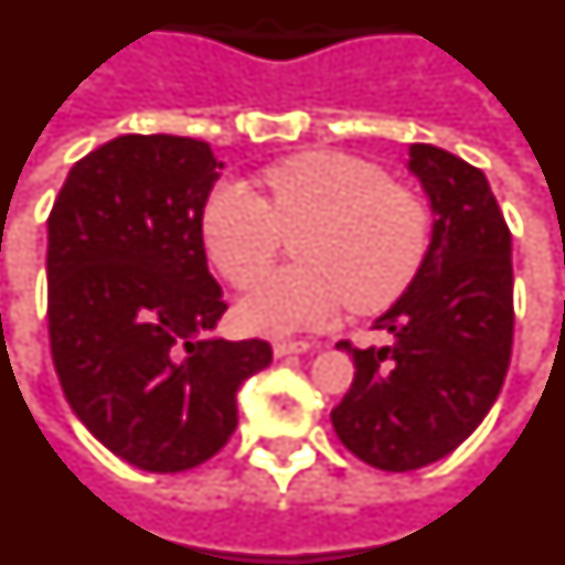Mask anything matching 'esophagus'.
Segmentation results:
<instances>
[{
    "label": "esophagus",
    "instance_id": "1",
    "mask_svg": "<svg viewBox=\"0 0 565 565\" xmlns=\"http://www.w3.org/2000/svg\"><path fill=\"white\" fill-rule=\"evenodd\" d=\"M307 350H312L310 341H275L273 344V353L278 355V359L292 353H307Z\"/></svg>",
    "mask_w": 565,
    "mask_h": 565
}]
</instances>
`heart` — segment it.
<instances>
[{"instance_id": "b5f03b06", "label": "heart", "mask_w": 565, "mask_h": 565, "mask_svg": "<svg viewBox=\"0 0 565 565\" xmlns=\"http://www.w3.org/2000/svg\"><path fill=\"white\" fill-rule=\"evenodd\" d=\"M267 194L221 183L203 206V244L235 287L267 273L284 235H298V267L269 275L238 312L249 330H316L344 305L382 310L416 278L430 249V210L385 169L344 151H305L269 166Z\"/></svg>"}]
</instances>
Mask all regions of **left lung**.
I'll list each match as a JSON object with an SVG mask.
<instances>
[{
	"instance_id": "left-lung-1",
	"label": "left lung",
	"mask_w": 565,
	"mask_h": 565,
	"mask_svg": "<svg viewBox=\"0 0 565 565\" xmlns=\"http://www.w3.org/2000/svg\"><path fill=\"white\" fill-rule=\"evenodd\" d=\"M407 169L436 215L430 249L373 324L391 344L339 341L355 376L330 414L344 448L382 471H416L466 443L500 396L514 341L511 232L486 174L428 143L411 146Z\"/></svg>"
}]
</instances>
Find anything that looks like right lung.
<instances>
[{
	"mask_svg": "<svg viewBox=\"0 0 565 565\" xmlns=\"http://www.w3.org/2000/svg\"><path fill=\"white\" fill-rule=\"evenodd\" d=\"M210 143L122 135L71 166L49 215L51 359L71 411L131 466L189 471L238 425L260 339H206L226 301L206 267Z\"/></svg>",
	"mask_w": 565,
	"mask_h": 565,
	"instance_id": "right-lung-1",
	"label": "right lung"
}]
</instances>
